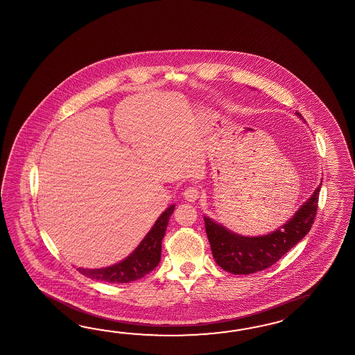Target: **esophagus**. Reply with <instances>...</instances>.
Here are the masks:
<instances>
[{"mask_svg": "<svg viewBox=\"0 0 355 355\" xmlns=\"http://www.w3.org/2000/svg\"><path fill=\"white\" fill-rule=\"evenodd\" d=\"M183 196L187 201L195 202L200 198V191L196 187H189L187 190L183 192Z\"/></svg>", "mask_w": 355, "mask_h": 355, "instance_id": "1", "label": "esophagus"}]
</instances>
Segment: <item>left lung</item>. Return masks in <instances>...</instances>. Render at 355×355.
<instances>
[{"label":"left lung","mask_w":355,"mask_h":355,"mask_svg":"<svg viewBox=\"0 0 355 355\" xmlns=\"http://www.w3.org/2000/svg\"><path fill=\"white\" fill-rule=\"evenodd\" d=\"M320 191V186L281 230L266 236H240L205 216L209 243L218 266L234 275H251L273 266L311 231L318 210Z\"/></svg>","instance_id":"obj_1"}]
</instances>
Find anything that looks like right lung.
<instances>
[{
    "label": "right lung",
    "mask_w": 355,
    "mask_h": 355,
    "mask_svg": "<svg viewBox=\"0 0 355 355\" xmlns=\"http://www.w3.org/2000/svg\"><path fill=\"white\" fill-rule=\"evenodd\" d=\"M173 210L174 205H172L157 218L154 227L128 258L106 268H78L79 272L88 278L110 284H127L146 276L147 273L157 267L160 261L162 241L169 222V216L173 214Z\"/></svg>",
    "instance_id": "obj_1"
}]
</instances>
